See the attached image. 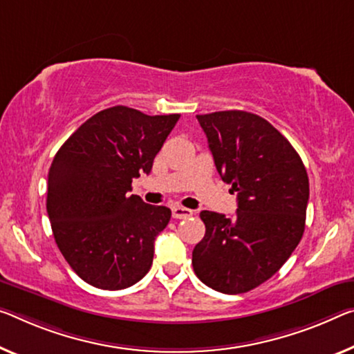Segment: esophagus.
<instances>
[{
	"mask_svg": "<svg viewBox=\"0 0 354 354\" xmlns=\"http://www.w3.org/2000/svg\"><path fill=\"white\" fill-rule=\"evenodd\" d=\"M193 215V210L192 209H187V207H180V205H176V207H172V216L174 218H188V216Z\"/></svg>",
	"mask_w": 354,
	"mask_h": 354,
	"instance_id": "esophagus-1",
	"label": "esophagus"
}]
</instances>
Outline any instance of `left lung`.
<instances>
[{
    "mask_svg": "<svg viewBox=\"0 0 354 354\" xmlns=\"http://www.w3.org/2000/svg\"><path fill=\"white\" fill-rule=\"evenodd\" d=\"M223 182L237 193L230 218L203 210L205 236L193 250L204 285L241 295L264 283L286 263L306 227L308 177L283 134L245 111L196 115Z\"/></svg>",
    "mask_w": 354,
    "mask_h": 354,
    "instance_id": "1",
    "label": "left lung"
}]
</instances>
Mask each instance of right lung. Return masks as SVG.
Instances as JSON below:
<instances>
[{
    "label": "right lung",
    "mask_w": 354,
    "mask_h": 354,
    "mask_svg": "<svg viewBox=\"0 0 354 354\" xmlns=\"http://www.w3.org/2000/svg\"><path fill=\"white\" fill-rule=\"evenodd\" d=\"M178 118L113 106L80 124L57 151L48 169V220L59 252L88 285L123 290L150 270L171 210L129 192L133 178L151 171Z\"/></svg>",
    "instance_id": "obj_1"
}]
</instances>
